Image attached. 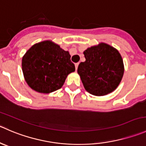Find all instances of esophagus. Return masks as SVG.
I'll return each instance as SVG.
<instances>
[{
  "label": "esophagus",
  "instance_id": "34e87169",
  "mask_svg": "<svg viewBox=\"0 0 146 146\" xmlns=\"http://www.w3.org/2000/svg\"><path fill=\"white\" fill-rule=\"evenodd\" d=\"M78 65H79L78 63H76V64H75V66H76V70H77L78 67Z\"/></svg>",
  "mask_w": 146,
  "mask_h": 146
}]
</instances>
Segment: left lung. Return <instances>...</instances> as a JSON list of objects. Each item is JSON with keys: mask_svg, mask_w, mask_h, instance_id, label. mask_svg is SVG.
Masks as SVG:
<instances>
[{"mask_svg": "<svg viewBox=\"0 0 146 146\" xmlns=\"http://www.w3.org/2000/svg\"><path fill=\"white\" fill-rule=\"evenodd\" d=\"M86 61L78 68L85 89L93 96H102L116 89L122 80L124 65L118 50L104 43L83 52Z\"/></svg>", "mask_w": 146, "mask_h": 146, "instance_id": "obj_1", "label": "left lung"}]
</instances>
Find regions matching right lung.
I'll return each instance as SVG.
<instances>
[{
    "label": "right lung",
    "mask_w": 146,
    "mask_h": 146,
    "mask_svg": "<svg viewBox=\"0 0 146 146\" xmlns=\"http://www.w3.org/2000/svg\"><path fill=\"white\" fill-rule=\"evenodd\" d=\"M22 70L28 86L35 91L50 93L60 89L75 65L70 55L51 40L33 45L22 59Z\"/></svg>",
    "instance_id": "1"
}]
</instances>
